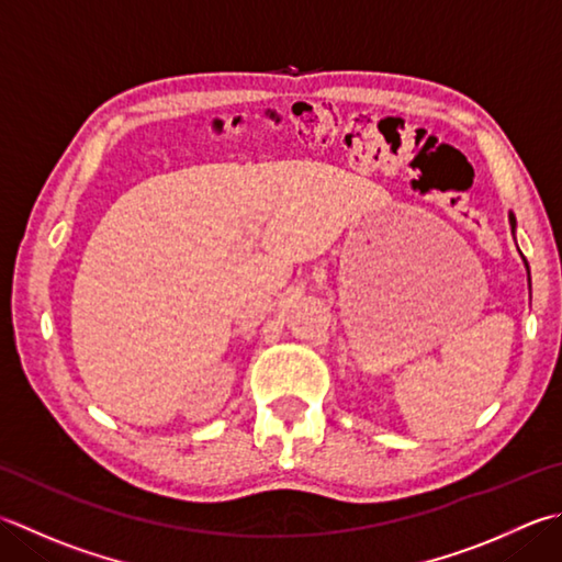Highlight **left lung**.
<instances>
[{"label":"left lung","mask_w":562,"mask_h":562,"mask_svg":"<svg viewBox=\"0 0 562 562\" xmlns=\"http://www.w3.org/2000/svg\"><path fill=\"white\" fill-rule=\"evenodd\" d=\"M512 224H514V216H512ZM529 280H531V278H529Z\"/></svg>","instance_id":"8db88e82"}]
</instances>
